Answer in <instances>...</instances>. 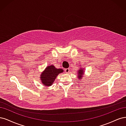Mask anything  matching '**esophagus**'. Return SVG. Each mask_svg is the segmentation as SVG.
Instances as JSON below:
<instances>
[{
	"mask_svg": "<svg viewBox=\"0 0 126 126\" xmlns=\"http://www.w3.org/2000/svg\"><path fill=\"white\" fill-rule=\"evenodd\" d=\"M70 68H66L65 69V71L66 73H68L69 72H70Z\"/></svg>",
	"mask_w": 126,
	"mask_h": 126,
	"instance_id": "obj_1",
	"label": "esophagus"
}]
</instances>
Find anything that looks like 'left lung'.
Here are the masks:
<instances>
[{"mask_svg":"<svg viewBox=\"0 0 126 126\" xmlns=\"http://www.w3.org/2000/svg\"><path fill=\"white\" fill-rule=\"evenodd\" d=\"M78 78L79 79V80L81 79H82L83 77L84 76V70L83 68H80L79 70H78Z\"/></svg>","mask_w":126,"mask_h":126,"instance_id":"obj_1","label":"left lung"}]
</instances>
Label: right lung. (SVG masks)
<instances>
[{"label":"right lung","mask_w":126,"mask_h":126,"mask_svg":"<svg viewBox=\"0 0 126 126\" xmlns=\"http://www.w3.org/2000/svg\"><path fill=\"white\" fill-rule=\"evenodd\" d=\"M63 71V69L56 68L53 65L47 66L40 74V79L43 85L46 86H51L56 77Z\"/></svg>","instance_id":"right-lung-1"}]
</instances>
